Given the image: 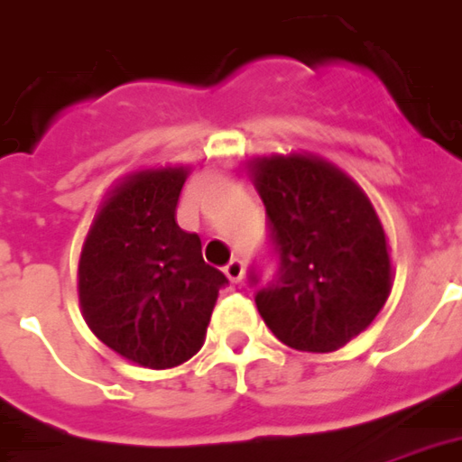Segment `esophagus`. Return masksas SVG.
<instances>
[{"label":"esophagus","mask_w":462,"mask_h":462,"mask_svg":"<svg viewBox=\"0 0 462 462\" xmlns=\"http://www.w3.org/2000/svg\"><path fill=\"white\" fill-rule=\"evenodd\" d=\"M224 273H226V277L231 280V282H241L245 275V265L244 260L241 258H231L228 260V265L224 268Z\"/></svg>","instance_id":"esophagus-1"}]
</instances>
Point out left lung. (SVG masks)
<instances>
[{
	"label": "left lung",
	"instance_id": "left-lung-1",
	"mask_svg": "<svg viewBox=\"0 0 462 462\" xmlns=\"http://www.w3.org/2000/svg\"><path fill=\"white\" fill-rule=\"evenodd\" d=\"M248 172L280 260L255 294L260 317L294 350L343 348L392 292L390 245L375 207L358 182L311 152L253 158Z\"/></svg>",
	"mask_w": 462,
	"mask_h": 462
}]
</instances>
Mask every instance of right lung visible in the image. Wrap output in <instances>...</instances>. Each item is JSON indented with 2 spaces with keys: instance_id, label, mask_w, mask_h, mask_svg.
I'll list each match as a JSON object with an SVG mask.
<instances>
[{
  "instance_id": "add662e5",
  "label": "right lung",
  "mask_w": 462,
  "mask_h": 462,
  "mask_svg": "<svg viewBox=\"0 0 462 462\" xmlns=\"http://www.w3.org/2000/svg\"><path fill=\"white\" fill-rule=\"evenodd\" d=\"M189 168L138 170L106 192L87 231L78 268L79 310L92 334L121 358L182 365L204 346L218 290L202 241L175 221Z\"/></svg>"
}]
</instances>
